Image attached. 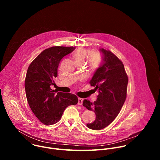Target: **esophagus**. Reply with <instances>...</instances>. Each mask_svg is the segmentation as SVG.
<instances>
[{
  "mask_svg": "<svg viewBox=\"0 0 160 160\" xmlns=\"http://www.w3.org/2000/svg\"><path fill=\"white\" fill-rule=\"evenodd\" d=\"M83 99L82 98H78V105H82V103H83Z\"/></svg>",
  "mask_w": 160,
  "mask_h": 160,
  "instance_id": "obj_1",
  "label": "esophagus"
}]
</instances>
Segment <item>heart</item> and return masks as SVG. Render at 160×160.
Returning a JSON list of instances; mask_svg holds the SVG:
<instances>
[{
    "label": "heart",
    "instance_id": "obj_1",
    "mask_svg": "<svg viewBox=\"0 0 160 160\" xmlns=\"http://www.w3.org/2000/svg\"><path fill=\"white\" fill-rule=\"evenodd\" d=\"M90 53V51L87 50L83 48H78L73 53V58L77 62L84 63L88 55ZM88 66L91 70H96L99 66L101 62V56L98 52H92L88 57Z\"/></svg>",
    "mask_w": 160,
    "mask_h": 160
}]
</instances>
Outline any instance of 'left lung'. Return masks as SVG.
Segmentation results:
<instances>
[{
    "label": "left lung",
    "instance_id": "obj_1",
    "mask_svg": "<svg viewBox=\"0 0 160 160\" xmlns=\"http://www.w3.org/2000/svg\"><path fill=\"white\" fill-rule=\"evenodd\" d=\"M102 62L90 81L99 91L97 101L85 99L83 106L96 113L93 123H87L90 129L98 130L108 126L119 114L127 98L128 76L122 61L110 51L103 48Z\"/></svg>",
    "mask_w": 160,
    "mask_h": 160
}]
</instances>
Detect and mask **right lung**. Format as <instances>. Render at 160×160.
Here are the masks:
<instances>
[{"label":"right lung","mask_w":160,"mask_h":160,"mask_svg":"<svg viewBox=\"0 0 160 160\" xmlns=\"http://www.w3.org/2000/svg\"><path fill=\"white\" fill-rule=\"evenodd\" d=\"M74 47L54 46L43 51L30 64L25 78L27 101L35 117L46 125L59 122L68 106L75 105L78 99L71 93L52 90L51 85L58 76L62 58L75 50Z\"/></svg>","instance_id":"1"}]
</instances>
